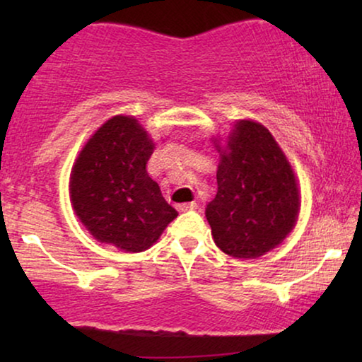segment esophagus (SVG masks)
Masks as SVG:
<instances>
[{
	"instance_id": "34e87169",
	"label": "esophagus",
	"mask_w": 362,
	"mask_h": 362,
	"mask_svg": "<svg viewBox=\"0 0 362 362\" xmlns=\"http://www.w3.org/2000/svg\"><path fill=\"white\" fill-rule=\"evenodd\" d=\"M197 209L196 202H185V204H177V211L186 212V211H194Z\"/></svg>"
}]
</instances>
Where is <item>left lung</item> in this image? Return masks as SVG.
<instances>
[{"instance_id": "left-lung-1", "label": "left lung", "mask_w": 362, "mask_h": 362, "mask_svg": "<svg viewBox=\"0 0 362 362\" xmlns=\"http://www.w3.org/2000/svg\"><path fill=\"white\" fill-rule=\"evenodd\" d=\"M217 166V194L206 207L216 245L235 259H257L281 244L300 211L295 173L264 125L239 120Z\"/></svg>"}]
</instances>
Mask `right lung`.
<instances>
[{
	"label": "right lung",
	"instance_id": "right-lung-1",
	"mask_svg": "<svg viewBox=\"0 0 362 362\" xmlns=\"http://www.w3.org/2000/svg\"><path fill=\"white\" fill-rule=\"evenodd\" d=\"M155 143L135 117L107 120L72 166L69 192L74 211L102 244L143 252L160 239L177 212L146 171Z\"/></svg>",
	"mask_w": 362,
	"mask_h": 362
}]
</instances>
